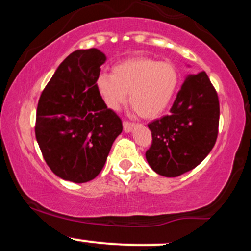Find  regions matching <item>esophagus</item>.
Wrapping results in <instances>:
<instances>
[{"mask_svg": "<svg viewBox=\"0 0 251 251\" xmlns=\"http://www.w3.org/2000/svg\"><path fill=\"white\" fill-rule=\"evenodd\" d=\"M124 131L126 132V133H129V132L133 131V128L135 127V124L133 123H129V122H124Z\"/></svg>", "mask_w": 251, "mask_h": 251, "instance_id": "obj_1", "label": "esophagus"}]
</instances>
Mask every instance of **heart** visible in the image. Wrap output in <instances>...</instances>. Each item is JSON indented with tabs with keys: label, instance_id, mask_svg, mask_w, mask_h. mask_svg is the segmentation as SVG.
I'll return each instance as SVG.
<instances>
[{
	"label": "heart",
	"instance_id": "b5f03b06",
	"mask_svg": "<svg viewBox=\"0 0 251 251\" xmlns=\"http://www.w3.org/2000/svg\"><path fill=\"white\" fill-rule=\"evenodd\" d=\"M179 85V73L172 63L139 56L119 62L112 74L100 73L96 88L103 103L118 111L127 101L137 113L153 119L169 107Z\"/></svg>",
	"mask_w": 251,
	"mask_h": 251
}]
</instances>
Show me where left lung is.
Masks as SVG:
<instances>
[{
	"mask_svg": "<svg viewBox=\"0 0 251 251\" xmlns=\"http://www.w3.org/2000/svg\"><path fill=\"white\" fill-rule=\"evenodd\" d=\"M218 123L220 101L206 73L189 74L169 116L149 124V165L164 177H178L195 169L214 148Z\"/></svg>",
	"mask_w": 251,
	"mask_h": 251,
	"instance_id": "1",
	"label": "left lung"
}]
</instances>
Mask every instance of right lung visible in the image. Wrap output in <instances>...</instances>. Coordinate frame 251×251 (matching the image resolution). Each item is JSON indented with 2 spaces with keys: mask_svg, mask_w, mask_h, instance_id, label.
Instances as JSON below:
<instances>
[{
  "mask_svg": "<svg viewBox=\"0 0 251 251\" xmlns=\"http://www.w3.org/2000/svg\"><path fill=\"white\" fill-rule=\"evenodd\" d=\"M106 55L97 48L73 51L43 89L35 135L46 163L57 177L86 183L105 165L123 124L96 88Z\"/></svg>",
  "mask_w": 251,
  "mask_h": 251,
  "instance_id": "right-lung-1",
  "label": "right lung"
}]
</instances>
